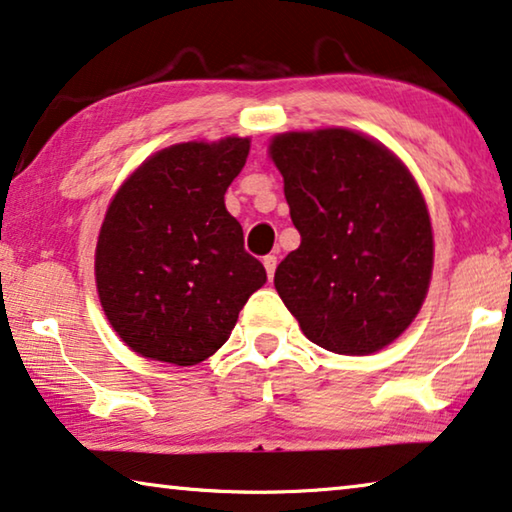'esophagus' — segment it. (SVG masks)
Segmentation results:
<instances>
[{
  "mask_svg": "<svg viewBox=\"0 0 512 512\" xmlns=\"http://www.w3.org/2000/svg\"><path fill=\"white\" fill-rule=\"evenodd\" d=\"M264 269H266V276H269V280H273V273H276V264H278V257L276 255H266L264 259Z\"/></svg>",
  "mask_w": 512,
  "mask_h": 512,
  "instance_id": "34e87169",
  "label": "esophagus"
}]
</instances>
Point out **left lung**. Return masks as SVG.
Here are the masks:
<instances>
[{"mask_svg": "<svg viewBox=\"0 0 512 512\" xmlns=\"http://www.w3.org/2000/svg\"><path fill=\"white\" fill-rule=\"evenodd\" d=\"M269 154L301 234L273 278L282 303L329 352L391 345L432 276L430 213L414 177L384 144L347 128L282 133Z\"/></svg>", "mask_w": 512, "mask_h": 512, "instance_id": "1", "label": "left lung"}]
</instances>
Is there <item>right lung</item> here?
<instances>
[{
	"mask_svg": "<svg viewBox=\"0 0 512 512\" xmlns=\"http://www.w3.org/2000/svg\"><path fill=\"white\" fill-rule=\"evenodd\" d=\"M248 151V137L174 144L144 160L110 202L96 287L112 329L140 356L195 365L216 354L266 282L225 209Z\"/></svg>",
	"mask_w": 512,
	"mask_h": 512,
	"instance_id": "obj_1",
	"label": "right lung"
}]
</instances>
